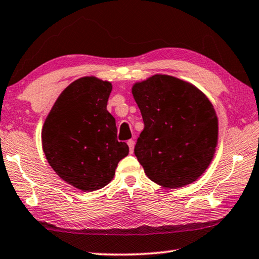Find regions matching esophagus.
I'll use <instances>...</instances> for the list:
<instances>
[{
    "instance_id": "obj_1",
    "label": "esophagus",
    "mask_w": 259,
    "mask_h": 259,
    "mask_svg": "<svg viewBox=\"0 0 259 259\" xmlns=\"http://www.w3.org/2000/svg\"><path fill=\"white\" fill-rule=\"evenodd\" d=\"M129 146V150H130V153H133L134 152V147H135V142L133 141V139H130V141H128V143H126Z\"/></svg>"
}]
</instances>
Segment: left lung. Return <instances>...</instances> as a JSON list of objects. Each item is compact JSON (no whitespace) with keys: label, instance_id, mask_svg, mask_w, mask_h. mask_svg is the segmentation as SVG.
I'll list each match as a JSON object with an SVG mask.
<instances>
[{"label":"left lung","instance_id":"left-lung-1","mask_svg":"<svg viewBox=\"0 0 259 259\" xmlns=\"http://www.w3.org/2000/svg\"><path fill=\"white\" fill-rule=\"evenodd\" d=\"M133 96L144 121L135 155L147 178L169 189L197 181L218 144L211 101L195 85L168 75L135 83Z\"/></svg>","mask_w":259,"mask_h":259}]
</instances>
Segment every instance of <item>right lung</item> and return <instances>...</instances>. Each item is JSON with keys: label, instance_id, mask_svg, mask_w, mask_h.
<instances>
[{"label": "right lung", "instance_id": "add662e5", "mask_svg": "<svg viewBox=\"0 0 259 259\" xmlns=\"http://www.w3.org/2000/svg\"><path fill=\"white\" fill-rule=\"evenodd\" d=\"M112 83L81 77L65 88L45 120L41 141L51 167L61 179L91 192L112 181L129 153L116 139V123L107 110Z\"/></svg>", "mask_w": 259, "mask_h": 259}]
</instances>
